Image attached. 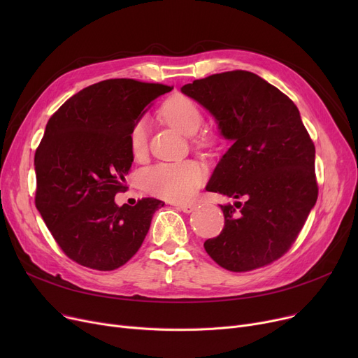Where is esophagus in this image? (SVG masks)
<instances>
[{
  "instance_id": "1",
  "label": "esophagus",
  "mask_w": 358,
  "mask_h": 358,
  "mask_svg": "<svg viewBox=\"0 0 358 358\" xmlns=\"http://www.w3.org/2000/svg\"><path fill=\"white\" fill-rule=\"evenodd\" d=\"M176 208L178 209V210H181V212H184V213H192L194 209H196V204H184V203H177V204H174Z\"/></svg>"
}]
</instances>
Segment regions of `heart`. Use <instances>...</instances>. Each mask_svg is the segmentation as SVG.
Here are the masks:
<instances>
[{"instance_id": "b5f03b06", "label": "heart", "mask_w": 358, "mask_h": 358, "mask_svg": "<svg viewBox=\"0 0 358 358\" xmlns=\"http://www.w3.org/2000/svg\"><path fill=\"white\" fill-rule=\"evenodd\" d=\"M161 115L169 124L187 136L194 135L203 122L199 106L184 96L168 99L161 107ZM129 141L135 158L145 155L148 148V124L145 120L131 127ZM204 178L206 173L199 164L184 161L150 166L143 174V184L150 193L159 197L184 201L196 194Z\"/></svg>"}]
</instances>
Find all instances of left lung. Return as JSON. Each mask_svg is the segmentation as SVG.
Wrapping results in <instances>:
<instances>
[{
    "label": "left lung",
    "mask_w": 358,
    "mask_h": 358,
    "mask_svg": "<svg viewBox=\"0 0 358 358\" xmlns=\"http://www.w3.org/2000/svg\"><path fill=\"white\" fill-rule=\"evenodd\" d=\"M181 92L208 110L232 142L206 190L245 199L220 204L224 227L204 250L229 271L264 267L289 251L317 199L315 145L300 113L248 71L215 73Z\"/></svg>",
    "instance_id": "8db88e82"
}]
</instances>
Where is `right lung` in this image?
<instances>
[{
  "label": "right lung",
  "instance_id": "obj_1",
  "mask_svg": "<svg viewBox=\"0 0 358 358\" xmlns=\"http://www.w3.org/2000/svg\"><path fill=\"white\" fill-rule=\"evenodd\" d=\"M173 88L119 78L92 84L49 119L34 154L36 208L61 250L100 271L122 267L141 248L154 213L152 197L119 206L134 162L130 130L146 107Z\"/></svg>",
  "mask_w": 358,
  "mask_h": 358
}]
</instances>
